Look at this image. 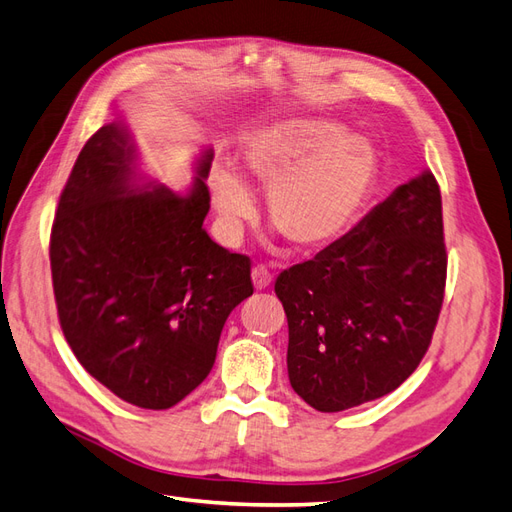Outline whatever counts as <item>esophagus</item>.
I'll use <instances>...</instances> for the list:
<instances>
[{"label":"esophagus","mask_w":512,"mask_h":512,"mask_svg":"<svg viewBox=\"0 0 512 512\" xmlns=\"http://www.w3.org/2000/svg\"><path fill=\"white\" fill-rule=\"evenodd\" d=\"M251 277H253L255 290H266V287L272 283V272L266 266H261V264H257L251 270Z\"/></svg>","instance_id":"1"}]
</instances>
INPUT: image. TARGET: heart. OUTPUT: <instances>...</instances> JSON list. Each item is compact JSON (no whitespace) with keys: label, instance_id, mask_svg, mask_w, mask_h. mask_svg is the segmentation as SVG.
Here are the masks:
<instances>
[{"label":"heart","instance_id":"obj_1","mask_svg":"<svg viewBox=\"0 0 512 512\" xmlns=\"http://www.w3.org/2000/svg\"><path fill=\"white\" fill-rule=\"evenodd\" d=\"M246 173L268 190V218L298 251L342 238L368 199L376 160L365 140L324 119H290L261 131L244 151ZM229 231L255 214L253 194L227 168L209 177Z\"/></svg>","mask_w":512,"mask_h":512}]
</instances>
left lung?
<instances>
[{"instance_id":"8db88e82","label":"left lung","mask_w":512,"mask_h":512,"mask_svg":"<svg viewBox=\"0 0 512 512\" xmlns=\"http://www.w3.org/2000/svg\"><path fill=\"white\" fill-rule=\"evenodd\" d=\"M445 274L441 190L426 170L316 257L279 274L292 389L322 413L398 389L430 346Z\"/></svg>"}]
</instances>
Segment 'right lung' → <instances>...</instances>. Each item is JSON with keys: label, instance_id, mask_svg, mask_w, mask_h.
Here are the masks:
<instances>
[{"label": "right lung", "instance_id": "1", "mask_svg": "<svg viewBox=\"0 0 512 512\" xmlns=\"http://www.w3.org/2000/svg\"><path fill=\"white\" fill-rule=\"evenodd\" d=\"M212 157L186 196L140 192L127 131L103 125L60 194L49 240L60 329L84 370L140 409H170L205 381L229 313L253 294L251 259L203 229Z\"/></svg>", "mask_w": 512, "mask_h": 512}]
</instances>
